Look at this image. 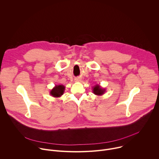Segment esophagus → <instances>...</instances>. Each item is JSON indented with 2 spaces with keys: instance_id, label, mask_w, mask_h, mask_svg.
Instances as JSON below:
<instances>
[{
  "instance_id": "1",
  "label": "esophagus",
  "mask_w": 159,
  "mask_h": 159,
  "mask_svg": "<svg viewBox=\"0 0 159 159\" xmlns=\"http://www.w3.org/2000/svg\"><path fill=\"white\" fill-rule=\"evenodd\" d=\"M75 80L76 82H80V79H76Z\"/></svg>"
}]
</instances>
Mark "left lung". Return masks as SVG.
Returning a JSON list of instances; mask_svg holds the SVG:
<instances>
[{
    "label": "left lung",
    "mask_w": 159,
    "mask_h": 159,
    "mask_svg": "<svg viewBox=\"0 0 159 159\" xmlns=\"http://www.w3.org/2000/svg\"><path fill=\"white\" fill-rule=\"evenodd\" d=\"M93 92L96 96H102L105 93L106 89L102 87L98 84H96L93 88Z\"/></svg>",
    "instance_id": "left-lung-1"
}]
</instances>
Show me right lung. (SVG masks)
<instances>
[{
	"label": "right lung",
	"mask_w": 159,
	"mask_h": 159,
	"mask_svg": "<svg viewBox=\"0 0 159 159\" xmlns=\"http://www.w3.org/2000/svg\"><path fill=\"white\" fill-rule=\"evenodd\" d=\"M65 89L63 85H56L50 91V94L53 98H60L63 94Z\"/></svg>",
	"instance_id": "1"
}]
</instances>
